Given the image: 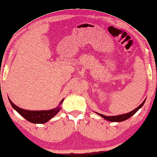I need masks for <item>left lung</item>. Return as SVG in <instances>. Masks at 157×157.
<instances>
[{
  "label": "left lung",
  "instance_id": "8db88e82",
  "mask_svg": "<svg viewBox=\"0 0 157 157\" xmlns=\"http://www.w3.org/2000/svg\"><path fill=\"white\" fill-rule=\"evenodd\" d=\"M146 101V99L144 100V101L138 107H137L136 109H134L133 110L129 112L128 113H126V114H119V115H116V116H105V115H103V114H100V113H98L95 112L96 114H98V115H100L101 117H103V119H105V120H108V121H113V122H120V121H125L126 119H128V118H130L131 116H133L134 114H135L137 111H138L139 109H140L143 105H144V103H145V102Z\"/></svg>",
  "mask_w": 157,
  "mask_h": 157
}]
</instances>
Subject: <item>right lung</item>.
Wrapping results in <instances>:
<instances>
[{
	"label": "right lung",
	"instance_id": "right-lung-1",
	"mask_svg": "<svg viewBox=\"0 0 157 157\" xmlns=\"http://www.w3.org/2000/svg\"><path fill=\"white\" fill-rule=\"evenodd\" d=\"M8 99L12 107L17 112V113L23 117L24 118L26 119L27 121H29L30 122L33 123V124H44L47 122L49 119H51L52 117H54L61 110V105L64 100V98L62 99V101L60 102L59 105L57 106L56 108L52 109V110H25V109L19 108L18 106L14 105L9 98Z\"/></svg>",
	"mask_w": 157,
	"mask_h": 157
}]
</instances>
